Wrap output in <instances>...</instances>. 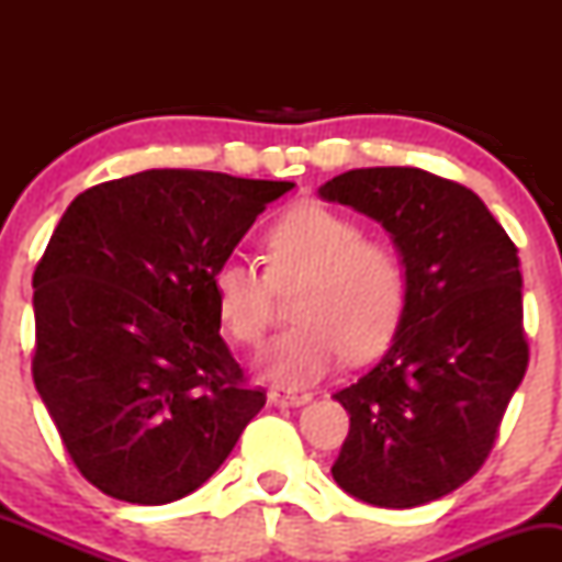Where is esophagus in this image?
Instances as JSON below:
<instances>
[{"instance_id":"obj_1","label":"esophagus","mask_w":562,"mask_h":562,"mask_svg":"<svg viewBox=\"0 0 562 562\" xmlns=\"http://www.w3.org/2000/svg\"><path fill=\"white\" fill-rule=\"evenodd\" d=\"M269 402L274 406H303L312 402V393L306 391H290V389H272L269 391Z\"/></svg>"}]
</instances>
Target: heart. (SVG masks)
<instances>
[{
	"mask_svg": "<svg viewBox=\"0 0 562 562\" xmlns=\"http://www.w3.org/2000/svg\"><path fill=\"white\" fill-rule=\"evenodd\" d=\"M362 235L338 211L295 205L263 237L267 274L245 261L216 269V314L243 346L263 340L272 288L301 282L290 312L295 325L259 359L263 378L288 389L317 383L346 353L359 362L396 333L409 295L406 261L391 240Z\"/></svg>",
	"mask_w": 562,
	"mask_h": 562,
	"instance_id": "obj_1",
	"label": "heart"
}]
</instances>
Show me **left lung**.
<instances>
[{"label":"left lung","mask_w":562,"mask_h":562,"mask_svg":"<svg viewBox=\"0 0 562 562\" xmlns=\"http://www.w3.org/2000/svg\"><path fill=\"white\" fill-rule=\"evenodd\" d=\"M319 195L383 224L409 272L391 348L333 393L351 415L333 479L375 507L441 499L486 462L526 375L518 248L473 190L423 169H353Z\"/></svg>","instance_id":"obj_1"}]
</instances>
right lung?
Listing matches in <instances>:
<instances>
[{
    "label": "right lung",
    "mask_w": 562,
    "mask_h": 562,
    "mask_svg": "<svg viewBox=\"0 0 562 562\" xmlns=\"http://www.w3.org/2000/svg\"><path fill=\"white\" fill-rule=\"evenodd\" d=\"M293 182L150 169L89 187L34 272V383L79 473L132 505L203 486L267 393L218 335L214 274Z\"/></svg>",
    "instance_id": "obj_1"
}]
</instances>
